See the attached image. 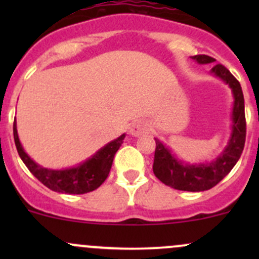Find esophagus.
Returning a JSON list of instances; mask_svg holds the SVG:
<instances>
[{
  "label": "esophagus",
  "instance_id": "esophagus-1",
  "mask_svg": "<svg viewBox=\"0 0 259 259\" xmlns=\"http://www.w3.org/2000/svg\"><path fill=\"white\" fill-rule=\"evenodd\" d=\"M149 130H150V126H149L148 122L144 120H137L130 125L129 133L133 137H140V135L148 134Z\"/></svg>",
  "mask_w": 259,
  "mask_h": 259
}]
</instances>
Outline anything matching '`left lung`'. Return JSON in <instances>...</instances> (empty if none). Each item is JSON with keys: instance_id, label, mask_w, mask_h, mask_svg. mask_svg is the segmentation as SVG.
<instances>
[{"instance_id": "obj_1", "label": "left lung", "mask_w": 259, "mask_h": 259, "mask_svg": "<svg viewBox=\"0 0 259 259\" xmlns=\"http://www.w3.org/2000/svg\"><path fill=\"white\" fill-rule=\"evenodd\" d=\"M192 59L199 65L211 64L215 60L207 55H195ZM210 74L229 86L233 94L231 114V137L226 148L215 159L203 163H188L179 159L168 145L154 138L156 143L153 171L168 187L185 192H204L218 184L233 169L241 158L245 142L244 98L241 83L223 66L215 65Z\"/></svg>"}]
</instances>
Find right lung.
I'll list each match as a JSON object with an SVG mask.
<instances>
[{"instance_id": "1", "label": "right lung", "mask_w": 259, "mask_h": 259, "mask_svg": "<svg viewBox=\"0 0 259 259\" xmlns=\"http://www.w3.org/2000/svg\"><path fill=\"white\" fill-rule=\"evenodd\" d=\"M14 138L18 155L28 170L49 189L65 194H85L98 189L110 173L114 156L122 144L125 134L99 149L94 155L75 166L65 169L44 168L36 163L23 149L17 133L16 119L14 122Z\"/></svg>"}]
</instances>
